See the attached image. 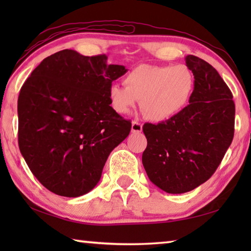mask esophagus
I'll return each mask as SVG.
<instances>
[{
  "mask_svg": "<svg viewBox=\"0 0 251 251\" xmlns=\"http://www.w3.org/2000/svg\"><path fill=\"white\" fill-rule=\"evenodd\" d=\"M143 130L142 124H139L138 122L131 123V133H141Z\"/></svg>",
  "mask_w": 251,
  "mask_h": 251,
  "instance_id": "obj_1",
  "label": "esophagus"
}]
</instances>
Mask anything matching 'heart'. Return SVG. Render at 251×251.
<instances>
[{
	"label": "heart",
	"mask_w": 251,
	"mask_h": 251,
	"mask_svg": "<svg viewBox=\"0 0 251 251\" xmlns=\"http://www.w3.org/2000/svg\"><path fill=\"white\" fill-rule=\"evenodd\" d=\"M196 78L188 66L142 64L124 77V85L107 90L109 107L117 115H128L139 100L145 117L164 122L180 114L192 100Z\"/></svg>",
	"instance_id": "obj_1"
}]
</instances>
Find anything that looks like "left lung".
<instances>
[{"instance_id": "1", "label": "left lung", "mask_w": 251, "mask_h": 251, "mask_svg": "<svg viewBox=\"0 0 251 251\" xmlns=\"http://www.w3.org/2000/svg\"><path fill=\"white\" fill-rule=\"evenodd\" d=\"M185 61L196 78L189 105L171 120L143 126L144 168L152 184L168 194L190 192L209 179L235 130V103L222 76L194 55Z\"/></svg>"}]
</instances>
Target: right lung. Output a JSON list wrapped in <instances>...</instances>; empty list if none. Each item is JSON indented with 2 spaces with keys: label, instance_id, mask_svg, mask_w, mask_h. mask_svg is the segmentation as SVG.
Segmentation results:
<instances>
[{
  "label": "right lung",
  "instance_id": "obj_1",
  "mask_svg": "<svg viewBox=\"0 0 251 251\" xmlns=\"http://www.w3.org/2000/svg\"><path fill=\"white\" fill-rule=\"evenodd\" d=\"M106 59L59 50L41 62L20 91L21 154L41 184L59 196L91 192L110 151L130 131V121L114 113L107 100L109 85L127 70Z\"/></svg>",
  "mask_w": 251,
  "mask_h": 251
}]
</instances>
